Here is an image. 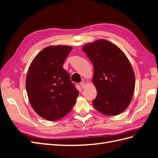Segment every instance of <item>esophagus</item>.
Instances as JSON below:
<instances>
[{
	"label": "esophagus",
	"instance_id": "obj_1",
	"mask_svg": "<svg viewBox=\"0 0 158 158\" xmlns=\"http://www.w3.org/2000/svg\"><path fill=\"white\" fill-rule=\"evenodd\" d=\"M80 85H81V87H82V88H84L85 86H86V82L83 81V82L80 83Z\"/></svg>",
	"mask_w": 158,
	"mask_h": 158
}]
</instances>
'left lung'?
<instances>
[{"mask_svg":"<svg viewBox=\"0 0 158 158\" xmlns=\"http://www.w3.org/2000/svg\"><path fill=\"white\" fill-rule=\"evenodd\" d=\"M94 66L92 82L97 97L92 103L106 115H117L125 111L135 92V75L126 55L106 40L87 43L82 49Z\"/></svg>","mask_w":158,"mask_h":158,"instance_id":"left-lung-1","label":"left lung"}]
</instances>
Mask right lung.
Returning a JSON list of instances; mask_svg holds the SVG:
<instances>
[{
    "label": "right lung",
    "mask_w": 158,
    "mask_h": 158,
    "mask_svg": "<svg viewBox=\"0 0 158 158\" xmlns=\"http://www.w3.org/2000/svg\"><path fill=\"white\" fill-rule=\"evenodd\" d=\"M73 47L50 45L33 59L26 75V87L31 106L49 121L59 120L74 107L79 92L72 84L64 62Z\"/></svg>",
    "instance_id": "1"
}]
</instances>
